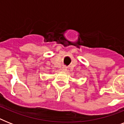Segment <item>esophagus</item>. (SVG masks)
<instances>
[{"label":"esophagus","instance_id":"1","mask_svg":"<svg viewBox=\"0 0 124 124\" xmlns=\"http://www.w3.org/2000/svg\"><path fill=\"white\" fill-rule=\"evenodd\" d=\"M61 71H64V72L67 71V68H66V66H63V67L61 68Z\"/></svg>","mask_w":124,"mask_h":124}]
</instances>
